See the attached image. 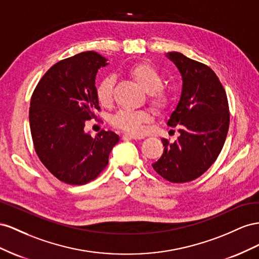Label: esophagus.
<instances>
[{"instance_id":"esophagus-1","label":"esophagus","mask_w":259,"mask_h":259,"mask_svg":"<svg viewBox=\"0 0 259 259\" xmlns=\"http://www.w3.org/2000/svg\"><path fill=\"white\" fill-rule=\"evenodd\" d=\"M123 138H125V139H132V140H139V139H143V136L134 135V134H124Z\"/></svg>"}]
</instances>
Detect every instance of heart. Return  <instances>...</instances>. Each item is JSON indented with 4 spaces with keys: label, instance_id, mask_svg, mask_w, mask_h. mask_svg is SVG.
<instances>
[{
    "label": "heart",
    "instance_id": "b5f03b06",
    "mask_svg": "<svg viewBox=\"0 0 259 259\" xmlns=\"http://www.w3.org/2000/svg\"><path fill=\"white\" fill-rule=\"evenodd\" d=\"M129 75L143 89V91L149 93V100L151 105L157 112L165 110L169 103L170 97L161 85V75L159 71L147 63H138L132 66L129 70ZM114 78H103L97 85V98L102 105H108L113 98ZM151 115L145 110H119L112 117V123L117 128L131 134H138L144 128V124L150 122Z\"/></svg>",
    "mask_w": 259,
    "mask_h": 259
}]
</instances>
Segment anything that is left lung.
I'll return each mask as SVG.
<instances>
[{
  "label": "left lung",
  "instance_id": "obj_1",
  "mask_svg": "<svg viewBox=\"0 0 259 259\" xmlns=\"http://www.w3.org/2000/svg\"><path fill=\"white\" fill-rule=\"evenodd\" d=\"M166 57L182 78L179 102L167 120L179 137L172 143L161 139L164 152L152 166L168 181L189 182L207 170L223 150L230 121L227 94L208 66L179 52Z\"/></svg>",
  "mask_w": 259,
  "mask_h": 259
}]
</instances>
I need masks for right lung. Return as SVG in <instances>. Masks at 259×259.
<instances>
[{
    "label": "right lung",
    "mask_w": 259,
    "mask_h": 259,
    "mask_svg": "<svg viewBox=\"0 0 259 259\" xmlns=\"http://www.w3.org/2000/svg\"><path fill=\"white\" fill-rule=\"evenodd\" d=\"M107 60L97 52L66 58L46 72L34 89L29 122L34 150L58 180L81 186L94 180L108 165L119 141L113 131L91 137L85 121L99 110L95 78Z\"/></svg>",
    "instance_id": "1"
}]
</instances>
